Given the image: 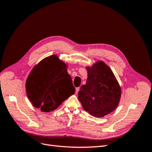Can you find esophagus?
Returning a JSON list of instances; mask_svg holds the SVG:
<instances>
[{"label":"esophagus","instance_id":"34e87169","mask_svg":"<svg viewBox=\"0 0 152 152\" xmlns=\"http://www.w3.org/2000/svg\"><path fill=\"white\" fill-rule=\"evenodd\" d=\"M79 90H80V87H76L75 88V92H76V93H78V92L79 91Z\"/></svg>","mask_w":152,"mask_h":152}]
</instances>
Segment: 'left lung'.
Listing matches in <instances>:
<instances>
[{"label": "left lung", "instance_id": "1", "mask_svg": "<svg viewBox=\"0 0 152 152\" xmlns=\"http://www.w3.org/2000/svg\"><path fill=\"white\" fill-rule=\"evenodd\" d=\"M87 69L86 84L81 86L78 99L91 115L104 117L118 106L121 87L111 69L104 62L99 61Z\"/></svg>", "mask_w": 152, "mask_h": 152}]
</instances>
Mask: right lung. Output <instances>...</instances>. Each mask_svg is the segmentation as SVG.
<instances>
[{
  "label": "right lung",
  "mask_w": 152,
  "mask_h": 152,
  "mask_svg": "<svg viewBox=\"0 0 152 152\" xmlns=\"http://www.w3.org/2000/svg\"><path fill=\"white\" fill-rule=\"evenodd\" d=\"M26 91L35 108L49 112L74 94L75 89L65 63L53 55L33 68L27 78Z\"/></svg>",
  "instance_id": "right-lung-1"
}]
</instances>
